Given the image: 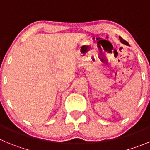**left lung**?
I'll return each instance as SVG.
<instances>
[{"label": "left lung", "mask_w": 150, "mask_h": 150, "mask_svg": "<svg viewBox=\"0 0 150 150\" xmlns=\"http://www.w3.org/2000/svg\"><path fill=\"white\" fill-rule=\"evenodd\" d=\"M119 39H120V40H121V42L122 43H124V44H126V45H127V44H128V43H127V42L125 40H124V39H123L121 37H119Z\"/></svg>", "instance_id": "1"}]
</instances>
